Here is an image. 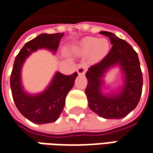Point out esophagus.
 <instances>
[{"mask_svg":"<svg viewBox=\"0 0 153 153\" xmlns=\"http://www.w3.org/2000/svg\"><path fill=\"white\" fill-rule=\"evenodd\" d=\"M86 70H87V63L86 62H81L76 67V72L78 75H84Z\"/></svg>","mask_w":153,"mask_h":153,"instance_id":"esophagus-1","label":"esophagus"}]
</instances>
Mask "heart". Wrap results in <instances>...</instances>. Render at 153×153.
I'll list each match as a JSON object with an SVG mask.
<instances>
[{"label": "heart", "mask_w": 153, "mask_h": 153, "mask_svg": "<svg viewBox=\"0 0 153 153\" xmlns=\"http://www.w3.org/2000/svg\"><path fill=\"white\" fill-rule=\"evenodd\" d=\"M76 50L83 55L91 52V56L93 59L100 60L107 55L109 51V43L105 39L86 37L78 43Z\"/></svg>", "instance_id": "obj_1"}]
</instances>
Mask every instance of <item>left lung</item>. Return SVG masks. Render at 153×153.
Wrapping results in <instances>:
<instances>
[{"mask_svg":"<svg viewBox=\"0 0 153 153\" xmlns=\"http://www.w3.org/2000/svg\"><path fill=\"white\" fill-rule=\"evenodd\" d=\"M100 34L110 38L112 48L103 60L86 72L85 95L93 112L104 118L120 119L132 111L139 102L143 87L140 63L136 51L125 40L107 31ZM116 67L120 70L122 83L116 90H111L105 84L104 76Z\"/></svg>","mask_w":153,"mask_h":153,"instance_id":"obj_1","label":"left lung"}]
</instances>
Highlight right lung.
Listing matches in <instances>:
<instances>
[{
    "mask_svg": "<svg viewBox=\"0 0 153 153\" xmlns=\"http://www.w3.org/2000/svg\"><path fill=\"white\" fill-rule=\"evenodd\" d=\"M62 33L41 34L27 42L17 55L10 76L12 96L18 111L29 121L43 125L56 121L62 113L67 94L74 85L77 73L65 76L56 71L44 91L29 93L24 89L22 71L27 57L38 49L56 53Z\"/></svg>",
    "mask_w": 153,
    "mask_h": 153,
    "instance_id": "1",
    "label": "right lung"
}]
</instances>
